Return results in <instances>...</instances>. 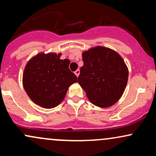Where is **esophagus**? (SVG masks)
Instances as JSON below:
<instances>
[{
    "mask_svg": "<svg viewBox=\"0 0 156 156\" xmlns=\"http://www.w3.org/2000/svg\"><path fill=\"white\" fill-rule=\"evenodd\" d=\"M75 74H76V76L77 77H78V76L80 75V70H79V69H77L76 71H75Z\"/></svg>",
    "mask_w": 156,
    "mask_h": 156,
    "instance_id": "1",
    "label": "esophagus"
}]
</instances>
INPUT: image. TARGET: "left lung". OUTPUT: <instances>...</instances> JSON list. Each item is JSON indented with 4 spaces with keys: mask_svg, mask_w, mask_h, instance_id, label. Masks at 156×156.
Returning <instances> with one entry per match:
<instances>
[{
    "mask_svg": "<svg viewBox=\"0 0 156 156\" xmlns=\"http://www.w3.org/2000/svg\"><path fill=\"white\" fill-rule=\"evenodd\" d=\"M78 83L89 101L100 108H108L122 96L128 79V69L117 52L103 46L82 53Z\"/></svg>",
    "mask_w": 156,
    "mask_h": 156,
    "instance_id": "obj_1",
    "label": "left lung"
}]
</instances>
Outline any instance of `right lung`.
<instances>
[{"instance_id":"1","label":"right lung","mask_w":156,"mask_h":156,"mask_svg":"<svg viewBox=\"0 0 156 156\" xmlns=\"http://www.w3.org/2000/svg\"><path fill=\"white\" fill-rule=\"evenodd\" d=\"M62 53L41 52L27 62L23 74L25 91L34 103L44 108L56 107L68 88L78 82L69 69L70 61L60 59Z\"/></svg>"}]
</instances>
